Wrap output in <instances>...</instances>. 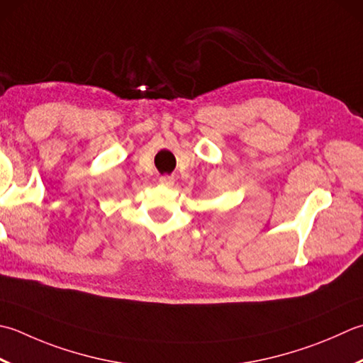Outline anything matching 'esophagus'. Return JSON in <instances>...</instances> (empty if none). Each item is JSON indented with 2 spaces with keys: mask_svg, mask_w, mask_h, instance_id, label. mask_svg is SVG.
Segmentation results:
<instances>
[{
  "mask_svg": "<svg viewBox=\"0 0 363 363\" xmlns=\"http://www.w3.org/2000/svg\"><path fill=\"white\" fill-rule=\"evenodd\" d=\"M159 182L162 184V186L169 187V186H173V184H174V179H173V176H160Z\"/></svg>",
  "mask_w": 363,
  "mask_h": 363,
  "instance_id": "esophagus-1",
  "label": "esophagus"
}]
</instances>
